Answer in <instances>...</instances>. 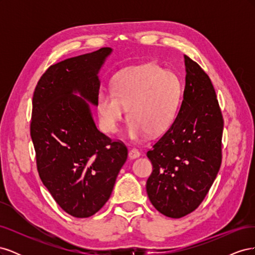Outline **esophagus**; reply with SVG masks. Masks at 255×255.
I'll return each mask as SVG.
<instances>
[{"label":"esophagus","instance_id":"34e87169","mask_svg":"<svg viewBox=\"0 0 255 255\" xmlns=\"http://www.w3.org/2000/svg\"><path fill=\"white\" fill-rule=\"evenodd\" d=\"M140 156V152L138 151L137 149H130L128 151V157L130 159H135V158H138Z\"/></svg>","mask_w":255,"mask_h":255}]
</instances>
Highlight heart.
I'll return each mask as SVG.
<instances>
[{"instance_id": "obj_1", "label": "heart", "mask_w": 255, "mask_h": 255, "mask_svg": "<svg viewBox=\"0 0 255 255\" xmlns=\"http://www.w3.org/2000/svg\"><path fill=\"white\" fill-rule=\"evenodd\" d=\"M182 91L180 79L157 65L127 68L115 76L113 91L99 92L98 111L102 128L109 134L117 132L128 109L129 139L139 141L149 133H163L175 118Z\"/></svg>"}]
</instances>
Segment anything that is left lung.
I'll list each match as a JSON object with an SVG mask.
<instances>
[{"label": "left lung", "mask_w": 255, "mask_h": 255, "mask_svg": "<svg viewBox=\"0 0 255 255\" xmlns=\"http://www.w3.org/2000/svg\"><path fill=\"white\" fill-rule=\"evenodd\" d=\"M185 88L174 122L146 156L151 203L163 215L181 218L201 204L221 165L223 119L208 75L184 55Z\"/></svg>", "instance_id": "obj_1"}]
</instances>
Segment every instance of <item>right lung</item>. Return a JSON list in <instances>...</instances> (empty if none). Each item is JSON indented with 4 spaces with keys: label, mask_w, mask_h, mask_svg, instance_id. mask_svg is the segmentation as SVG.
Here are the masks:
<instances>
[{
    "label": "right lung",
    "mask_w": 255,
    "mask_h": 255,
    "mask_svg": "<svg viewBox=\"0 0 255 255\" xmlns=\"http://www.w3.org/2000/svg\"><path fill=\"white\" fill-rule=\"evenodd\" d=\"M112 52L102 48L51 66L34 91L30 137L38 172L76 218L101 210L128 158L125 144L97 128L89 104L98 106L99 72Z\"/></svg>",
    "instance_id": "right-lung-1"
}]
</instances>
